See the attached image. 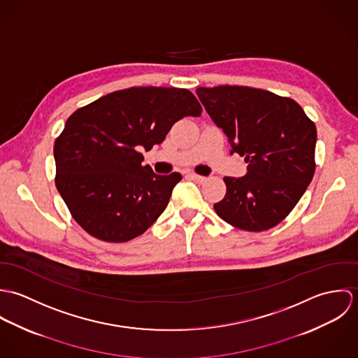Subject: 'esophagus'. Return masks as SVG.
<instances>
[{
    "instance_id": "obj_1",
    "label": "esophagus",
    "mask_w": 358,
    "mask_h": 358,
    "mask_svg": "<svg viewBox=\"0 0 358 358\" xmlns=\"http://www.w3.org/2000/svg\"><path fill=\"white\" fill-rule=\"evenodd\" d=\"M187 178L192 179V180H194V182H197V183H203V182H205L204 176H200V175H197V173H189Z\"/></svg>"
}]
</instances>
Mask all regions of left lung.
Listing matches in <instances>:
<instances>
[{"instance_id":"8db88e82","label":"left lung","mask_w":358,"mask_h":358,"mask_svg":"<svg viewBox=\"0 0 358 358\" xmlns=\"http://www.w3.org/2000/svg\"><path fill=\"white\" fill-rule=\"evenodd\" d=\"M231 153L248 162L243 178H223L226 196L213 205L220 219L245 231H264L282 222L305 194L315 171L314 122L291 98L219 85L197 88Z\"/></svg>"}]
</instances>
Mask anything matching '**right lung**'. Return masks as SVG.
<instances>
[{"instance_id":"right-lung-1","label":"right lung","mask_w":358,"mask_h":358,"mask_svg":"<svg viewBox=\"0 0 358 358\" xmlns=\"http://www.w3.org/2000/svg\"><path fill=\"white\" fill-rule=\"evenodd\" d=\"M201 111L189 90L162 87L115 91L76 110L53 146L55 185L73 219L106 243L143 234L182 175H155L141 150L161 145L176 121Z\"/></svg>"}]
</instances>
